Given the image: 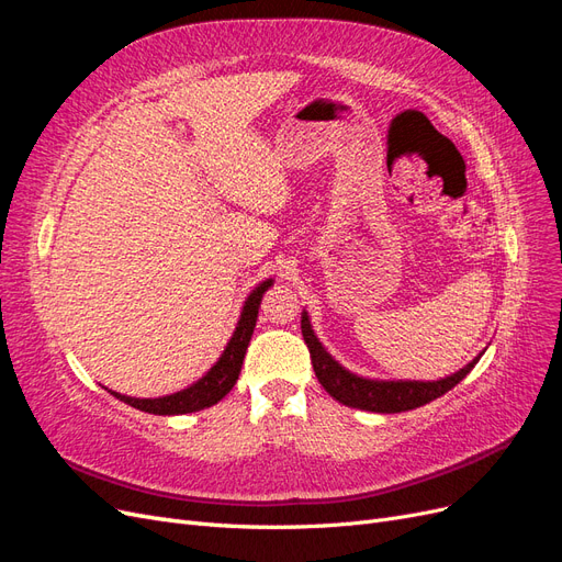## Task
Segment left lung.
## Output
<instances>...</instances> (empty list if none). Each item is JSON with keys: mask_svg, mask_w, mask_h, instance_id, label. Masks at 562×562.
I'll return each mask as SVG.
<instances>
[{"mask_svg": "<svg viewBox=\"0 0 562 562\" xmlns=\"http://www.w3.org/2000/svg\"><path fill=\"white\" fill-rule=\"evenodd\" d=\"M302 337L310 347L312 366L323 389H326L328 394L342 405L359 407V411H370V413H405V411H415V407L424 403H431L434 398L448 394L452 386L462 382L483 356L479 353L469 366L457 370L454 375L436 380V382L366 380L345 370L326 349H323L318 337L312 330L307 312H302Z\"/></svg>", "mask_w": 562, "mask_h": 562, "instance_id": "obj_1", "label": "left lung"}]
</instances>
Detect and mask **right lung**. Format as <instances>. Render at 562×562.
Listing matches in <instances>:
<instances>
[{
    "label": "right lung",
    "mask_w": 562,
    "mask_h": 562,
    "mask_svg": "<svg viewBox=\"0 0 562 562\" xmlns=\"http://www.w3.org/2000/svg\"><path fill=\"white\" fill-rule=\"evenodd\" d=\"M269 285H271V279L262 281L248 295L241 318H239V323H236V330L229 339L227 349L223 351V356H220V361L196 384L178 391V394L161 396V398H133V396L116 394V391H110V394L116 396L119 401L128 403L131 407H138V411L151 413V415H187V413H196V411H203V407L215 405L217 401H223L232 391V386L236 384V380H239V372L244 366V356H246V349L250 342L255 321H258L260 302H262V295Z\"/></svg>",
    "instance_id": "add662e5"
}]
</instances>
